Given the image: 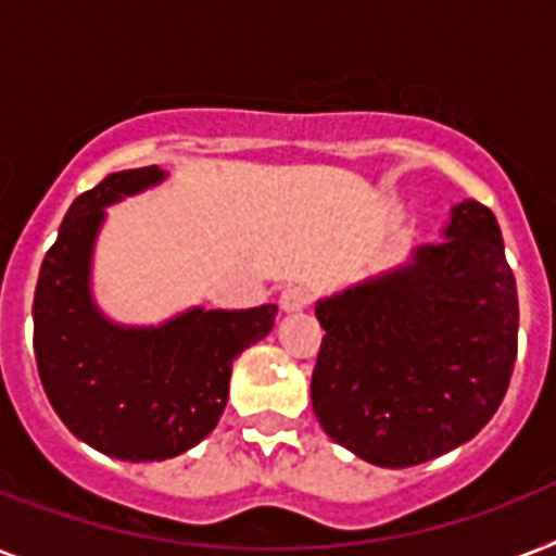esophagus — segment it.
Returning <instances> with one entry per match:
<instances>
[{
  "label": "esophagus",
  "mask_w": 556,
  "mask_h": 556,
  "mask_svg": "<svg viewBox=\"0 0 556 556\" xmlns=\"http://www.w3.org/2000/svg\"><path fill=\"white\" fill-rule=\"evenodd\" d=\"M311 305V293L305 288H286L282 296H279V308L286 314H296V311H305Z\"/></svg>",
  "instance_id": "esophagus-1"
}]
</instances>
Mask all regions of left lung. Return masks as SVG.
<instances>
[{"mask_svg":"<svg viewBox=\"0 0 556 556\" xmlns=\"http://www.w3.org/2000/svg\"><path fill=\"white\" fill-rule=\"evenodd\" d=\"M311 403L333 442L380 468L442 457L497 414L517 359V282L489 207H451L442 242L317 302Z\"/></svg>","mask_w":556,"mask_h":556,"instance_id":"obj_1","label":"left lung"}]
</instances>
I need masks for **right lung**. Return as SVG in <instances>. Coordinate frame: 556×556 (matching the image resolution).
Listing matches in <instances>:
<instances>
[{"label": "right lung", "mask_w": 556, "mask_h": 556, "mask_svg": "<svg viewBox=\"0 0 556 556\" xmlns=\"http://www.w3.org/2000/svg\"><path fill=\"white\" fill-rule=\"evenodd\" d=\"M168 170H119L76 197L45 254L34 293V354L53 410L108 457L160 463L205 440L228 403L231 368L268 337L277 305L188 308L162 325L108 319L90 291L105 207L165 182Z\"/></svg>", "instance_id": "add662e5"}]
</instances>
